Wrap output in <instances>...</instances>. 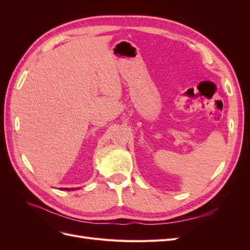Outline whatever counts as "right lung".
Masks as SVG:
<instances>
[{
	"instance_id": "obj_1",
	"label": "right lung",
	"mask_w": 250,
	"mask_h": 250,
	"mask_svg": "<svg viewBox=\"0 0 250 250\" xmlns=\"http://www.w3.org/2000/svg\"><path fill=\"white\" fill-rule=\"evenodd\" d=\"M60 190L63 191H74V190H79V188H62Z\"/></svg>"
}]
</instances>
